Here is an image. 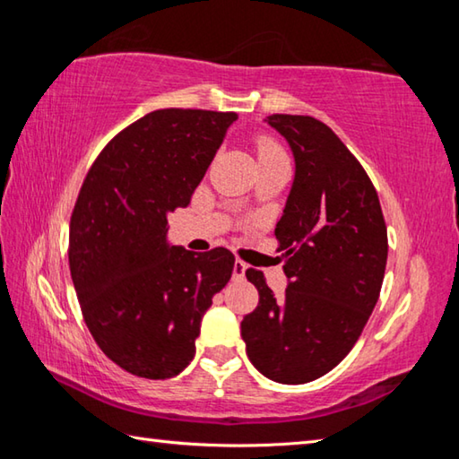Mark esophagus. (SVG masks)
Instances as JSON below:
<instances>
[{
	"label": "esophagus",
	"instance_id": "esophagus-1",
	"mask_svg": "<svg viewBox=\"0 0 459 459\" xmlns=\"http://www.w3.org/2000/svg\"><path fill=\"white\" fill-rule=\"evenodd\" d=\"M245 271H247V263L237 259L235 267H232V279H235V281H240V279L245 277Z\"/></svg>",
	"mask_w": 459,
	"mask_h": 459
}]
</instances>
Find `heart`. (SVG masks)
Segmentation results:
<instances>
[{"label": "heart", "instance_id": "b5f03b06", "mask_svg": "<svg viewBox=\"0 0 459 459\" xmlns=\"http://www.w3.org/2000/svg\"><path fill=\"white\" fill-rule=\"evenodd\" d=\"M257 152H259V158H267V155L283 153V152H281V147H279L275 142H271V139H267V137L259 139V143H257Z\"/></svg>", "mask_w": 459, "mask_h": 459}]
</instances>
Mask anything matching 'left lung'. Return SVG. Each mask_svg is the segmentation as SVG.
<instances>
[{
  "instance_id": "1",
  "label": "left lung",
  "mask_w": 459,
  "mask_h": 459,
  "mask_svg": "<svg viewBox=\"0 0 459 459\" xmlns=\"http://www.w3.org/2000/svg\"><path fill=\"white\" fill-rule=\"evenodd\" d=\"M291 147L295 176L275 227L287 287L275 298L247 269L259 306L240 322L261 375L304 385L352 351L375 309L386 267V224L370 178L333 131L307 115H269Z\"/></svg>"
}]
</instances>
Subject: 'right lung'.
Instances as JSON below:
<instances>
[{
    "mask_svg": "<svg viewBox=\"0 0 459 459\" xmlns=\"http://www.w3.org/2000/svg\"><path fill=\"white\" fill-rule=\"evenodd\" d=\"M237 113L160 108L115 135L89 169L71 219V275L92 338L123 370L172 378L196 352L235 255L168 243Z\"/></svg>",
    "mask_w": 459,
    "mask_h": 459,
    "instance_id": "right-lung-1",
    "label": "right lung"
}]
</instances>
